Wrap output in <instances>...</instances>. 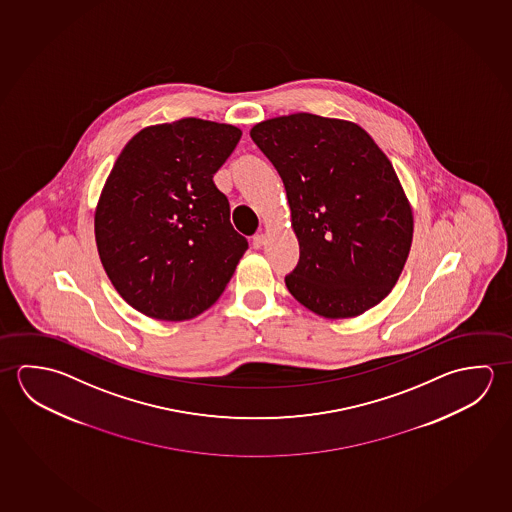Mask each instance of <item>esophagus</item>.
Wrapping results in <instances>:
<instances>
[{"label": "esophagus", "mask_w": 512, "mask_h": 512, "mask_svg": "<svg viewBox=\"0 0 512 512\" xmlns=\"http://www.w3.org/2000/svg\"><path fill=\"white\" fill-rule=\"evenodd\" d=\"M265 245V234H256L254 238H252V247L254 249H261Z\"/></svg>", "instance_id": "34e87169"}]
</instances>
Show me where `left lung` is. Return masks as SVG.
Returning <instances> with one entry per match:
<instances>
[{"instance_id":"left-lung-1","label":"left lung","mask_w":512,"mask_h":512,"mask_svg":"<svg viewBox=\"0 0 512 512\" xmlns=\"http://www.w3.org/2000/svg\"><path fill=\"white\" fill-rule=\"evenodd\" d=\"M251 138L285 184L299 263L295 301L324 319L371 310L398 283L414 213L398 174L358 123L294 113L256 123Z\"/></svg>"}]
</instances>
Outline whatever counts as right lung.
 <instances>
[{
    "mask_svg": "<svg viewBox=\"0 0 512 512\" xmlns=\"http://www.w3.org/2000/svg\"><path fill=\"white\" fill-rule=\"evenodd\" d=\"M242 130L182 118L139 130L95 208L98 256L116 292L157 321H190L226 290L247 240L213 182Z\"/></svg>",
    "mask_w": 512,
    "mask_h": 512,
    "instance_id": "1",
    "label": "right lung"
}]
</instances>
